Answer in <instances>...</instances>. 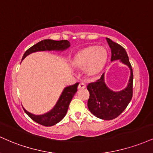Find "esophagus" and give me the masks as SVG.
I'll return each instance as SVG.
<instances>
[{"mask_svg": "<svg viewBox=\"0 0 153 153\" xmlns=\"http://www.w3.org/2000/svg\"><path fill=\"white\" fill-rule=\"evenodd\" d=\"M86 85L84 83V82H80L78 85V89L79 90H81V89H84V88H85Z\"/></svg>", "mask_w": 153, "mask_h": 153, "instance_id": "obj_1", "label": "esophagus"}]
</instances>
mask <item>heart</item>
Returning <instances> with one entry per match:
<instances>
[{
	"instance_id": "1",
	"label": "heart",
	"mask_w": 153,
	"mask_h": 153,
	"mask_svg": "<svg viewBox=\"0 0 153 153\" xmlns=\"http://www.w3.org/2000/svg\"><path fill=\"white\" fill-rule=\"evenodd\" d=\"M108 53L104 48L91 46L81 50L77 53L73 64L76 68L83 69L88 76H95L102 71L105 63Z\"/></svg>"
}]
</instances>
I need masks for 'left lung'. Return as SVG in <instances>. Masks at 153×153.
<instances>
[{
  "instance_id": "obj_1",
  "label": "left lung",
  "mask_w": 153,
  "mask_h": 153,
  "mask_svg": "<svg viewBox=\"0 0 153 153\" xmlns=\"http://www.w3.org/2000/svg\"><path fill=\"white\" fill-rule=\"evenodd\" d=\"M106 40L111 49V62L118 60L128 66L130 71L128 85L120 91H114L108 87L105 82V73L97 81L88 85L87 88L90 93L88 101V109L95 117L105 120H110L119 116L131 100L133 73L124 48L110 38H106Z\"/></svg>"
}]
</instances>
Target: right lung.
<instances>
[{
  "label": "right lung",
  "instance_id": "1",
  "mask_svg": "<svg viewBox=\"0 0 153 153\" xmlns=\"http://www.w3.org/2000/svg\"><path fill=\"white\" fill-rule=\"evenodd\" d=\"M71 46L68 40H53L51 39L43 40L38 42L36 45H33L24 53L22 60L25 57L33 53L39 51H64ZM79 83L77 82L72 85L67 86L63 89L61 95L59 97L58 101L54 107L50 111L42 114V115H35L27 111L23 108L25 113L30 117L33 120L38 124L44 126H53L62 120L67 113L70 102L78 90Z\"/></svg>",
  "mask_w": 153,
  "mask_h": 153
}]
</instances>
